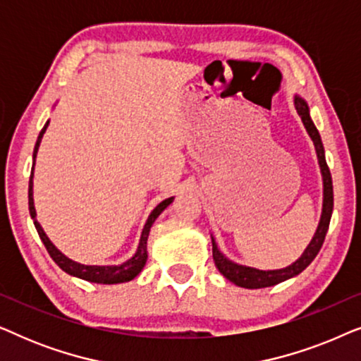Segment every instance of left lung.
I'll return each instance as SVG.
<instances>
[{
    "mask_svg": "<svg viewBox=\"0 0 361 361\" xmlns=\"http://www.w3.org/2000/svg\"><path fill=\"white\" fill-rule=\"evenodd\" d=\"M294 105L295 110H298L300 120H302L305 130H307L309 136L312 137L315 152H317L319 157V166L320 171H322V179H324V207H322V216H320V224L317 226V231H315L312 241H310L307 248L302 253V256L293 263L288 268L284 269H274V271H261L255 268H248V266L236 264L233 261L226 259L224 255L220 253V250L216 248L215 240L212 238V253H214V261L215 266L219 268L221 274L225 276L226 279L231 281V283L240 286V288L246 289H259V288H269V286L279 284L283 281L294 278L299 273L307 268V266L312 263L315 256L322 248L325 235H327L329 225H330V216H332L334 210V185H332V176H330V169L327 166V161H325V152L322 146V140H320V135L317 128L310 120L309 115V106L300 97H294Z\"/></svg>",
    "mask_w": 361,
    "mask_h": 361,
    "instance_id": "1",
    "label": "left lung"
}]
</instances>
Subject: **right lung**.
Instances as JSON below:
<instances>
[{
  "label": "right lung",
  "instance_id": "right-lung-1",
  "mask_svg": "<svg viewBox=\"0 0 361 361\" xmlns=\"http://www.w3.org/2000/svg\"><path fill=\"white\" fill-rule=\"evenodd\" d=\"M49 126V121L44 125V128L39 133L37 136V142L34 146V161H36V154L39 149V145H41V140L46 133ZM34 171V166H32ZM32 171H31V179H29V214H31V219L34 220V226H36L39 236H41L44 246H46L47 253L51 255V258L56 261V264L61 268L62 271H66L67 274L75 276V278L90 281V283H97V284H118V283H126V281L135 279L137 274L141 273V269L145 268L146 259H147V236H149V230L152 224L157 216L161 215V212L166 209L167 205L172 204L174 197H169V199L162 200L159 205L156 207L154 210L151 212V215L147 216V221L142 228L141 233V240H140V246H137V251L133 256L131 259H128L126 263H123L120 266H87V264H80L75 263V261L68 259L67 256H63L61 251H59L56 246L51 243V240L47 238V235L44 233L42 226L39 225V221L36 220V209H34V200H32Z\"/></svg>",
  "mask_w": 361,
  "mask_h": 361
}]
</instances>
